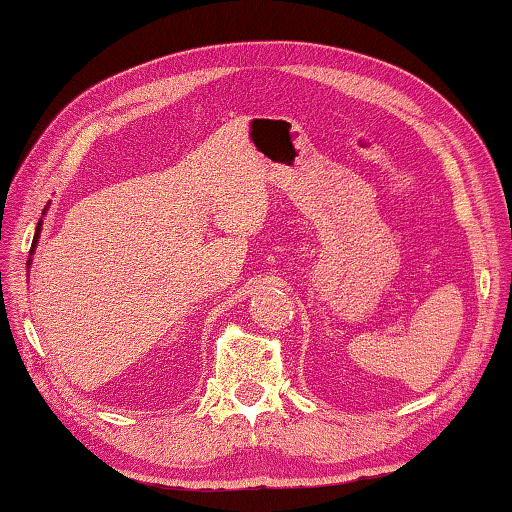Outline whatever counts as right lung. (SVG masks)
I'll return each instance as SVG.
<instances>
[{
    "label": "right lung",
    "instance_id": "right-lung-1",
    "mask_svg": "<svg viewBox=\"0 0 512 512\" xmlns=\"http://www.w3.org/2000/svg\"><path fill=\"white\" fill-rule=\"evenodd\" d=\"M38 235H40V223H38V228H36V237H33V246H31V253H33V248H36V244H38ZM27 264H31V259Z\"/></svg>",
    "mask_w": 512,
    "mask_h": 512
}]
</instances>
